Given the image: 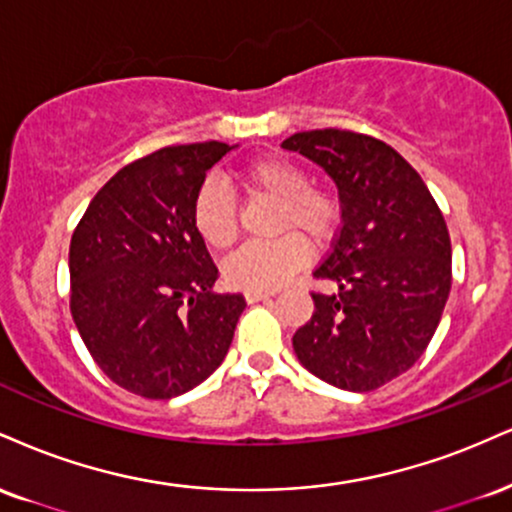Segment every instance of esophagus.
<instances>
[{
    "label": "esophagus",
    "instance_id": "34e87169",
    "mask_svg": "<svg viewBox=\"0 0 512 512\" xmlns=\"http://www.w3.org/2000/svg\"><path fill=\"white\" fill-rule=\"evenodd\" d=\"M274 291H245V300L248 303H260V300H267L272 298Z\"/></svg>",
    "mask_w": 512,
    "mask_h": 512
}]
</instances>
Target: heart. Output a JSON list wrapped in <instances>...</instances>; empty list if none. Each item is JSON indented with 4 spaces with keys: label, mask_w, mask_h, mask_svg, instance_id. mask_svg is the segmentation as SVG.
Masks as SVG:
<instances>
[{
    "label": "heart",
    "mask_w": 512,
    "mask_h": 512,
    "mask_svg": "<svg viewBox=\"0 0 512 512\" xmlns=\"http://www.w3.org/2000/svg\"><path fill=\"white\" fill-rule=\"evenodd\" d=\"M245 188L252 195L269 197L276 209L274 240L248 243L226 262V279L248 291H274L305 267V240L324 245L341 226V200L329 188L310 186V176L300 164L283 157H262L240 169ZM195 231L207 245L226 250L238 238V205L231 190L217 178H207L193 197Z\"/></svg>",
    "instance_id": "heart-1"
}]
</instances>
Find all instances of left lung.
<instances>
[{"instance_id": "obj_1", "label": "left lung", "mask_w": 512, "mask_h": 512, "mask_svg": "<svg viewBox=\"0 0 512 512\" xmlns=\"http://www.w3.org/2000/svg\"><path fill=\"white\" fill-rule=\"evenodd\" d=\"M336 181L341 229L315 279V312L293 336L300 365L326 384L374 391L420 360L451 293V236L403 157L365 133H293L281 143Z\"/></svg>"}]
</instances>
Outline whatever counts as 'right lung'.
<instances>
[{"label": "right lung", "mask_w": 512, "mask_h": 512, "mask_svg": "<svg viewBox=\"0 0 512 512\" xmlns=\"http://www.w3.org/2000/svg\"><path fill=\"white\" fill-rule=\"evenodd\" d=\"M233 147L171 145L126 164L71 236V315L92 360L121 389L166 400L224 362L245 298L214 293L217 264L193 197Z\"/></svg>", "instance_id": "add662e5"}]
</instances>
